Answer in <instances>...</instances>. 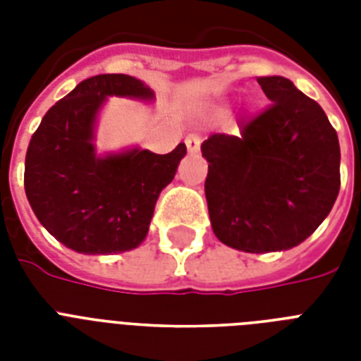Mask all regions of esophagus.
Segmentation results:
<instances>
[{"label":"esophagus","mask_w":361,"mask_h":361,"mask_svg":"<svg viewBox=\"0 0 361 361\" xmlns=\"http://www.w3.org/2000/svg\"><path fill=\"white\" fill-rule=\"evenodd\" d=\"M200 144H202V138L200 135H189L185 138V146H187V153L189 155H197L200 152Z\"/></svg>","instance_id":"obj_1"}]
</instances>
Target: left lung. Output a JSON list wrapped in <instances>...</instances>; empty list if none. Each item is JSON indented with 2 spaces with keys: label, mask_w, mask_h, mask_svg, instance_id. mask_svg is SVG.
Returning a JSON list of instances; mask_svg holds the SVG:
<instances>
[{
  "label": "left lung",
  "mask_w": 361,
  "mask_h": 361,
  "mask_svg": "<svg viewBox=\"0 0 361 361\" xmlns=\"http://www.w3.org/2000/svg\"><path fill=\"white\" fill-rule=\"evenodd\" d=\"M269 99L240 136L202 142L214 234L245 252L286 251L307 240L334 208L341 176L336 129L320 104L288 78H257Z\"/></svg>",
  "instance_id": "obj_1"
}]
</instances>
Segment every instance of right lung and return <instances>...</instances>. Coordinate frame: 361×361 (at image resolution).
<instances>
[{"mask_svg": "<svg viewBox=\"0 0 361 361\" xmlns=\"http://www.w3.org/2000/svg\"><path fill=\"white\" fill-rule=\"evenodd\" d=\"M109 97L152 103L155 93L135 76H92L48 110L25 153L24 187L33 214L56 240L84 255L140 245L159 195L187 153L185 144L166 155L138 146L97 153V118Z\"/></svg>", "mask_w": 361, "mask_h": 361, "instance_id": "add662e5", "label": "right lung"}]
</instances>
